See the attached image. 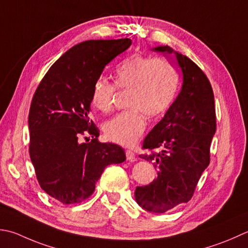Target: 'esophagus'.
<instances>
[{"label":"esophagus","mask_w":248,"mask_h":248,"mask_svg":"<svg viewBox=\"0 0 248 248\" xmlns=\"http://www.w3.org/2000/svg\"><path fill=\"white\" fill-rule=\"evenodd\" d=\"M125 157H127V160H129V161H134L135 159V154L134 152H132V150L130 149H127L125 150Z\"/></svg>","instance_id":"obj_1"}]
</instances>
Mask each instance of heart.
Listing matches in <instances>:
<instances>
[{
  "mask_svg": "<svg viewBox=\"0 0 248 248\" xmlns=\"http://www.w3.org/2000/svg\"><path fill=\"white\" fill-rule=\"evenodd\" d=\"M177 73L163 58H152L133 53L121 61L115 70V84L105 77L94 82L91 102L101 111L113 106L116 87L131 89L129 106L106 121L104 134L110 142L132 146L146 129V118L163 114L172 105L177 92Z\"/></svg>",
  "mask_w": 248,
  "mask_h": 248,
  "instance_id": "heart-1",
  "label": "heart"
}]
</instances>
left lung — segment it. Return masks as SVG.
<instances>
[{
	"label": "left lung",
	"instance_id": "obj_1",
	"mask_svg": "<svg viewBox=\"0 0 248 248\" xmlns=\"http://www.w3.org/2000/svg\"><path fill=\"white\" fill-rule=\"evenodd\" d=\"M174 53L183 72L176 100L144 140L140 155L157 169L149 185L137 187L135 200L144 210L162 213L187 203L195 193L202 173L210 164V148L216 131L214 93L206 75L188 57L169 46L155 48Z\"/></svg>",
	"mask_w": 248,
	"mask_h": 248
}]
</instances>
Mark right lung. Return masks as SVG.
Wrapping results in <instances>:
<instances>
[{"instance_id": "right-lung-1", "label": "right lung", "mask_w": 248, "mask_h": 248, "mask_svg": "<svg viewBox=\"0 0 248 248\" xmlns=\"http://www.w3.org/2000/svg\"><path fill=\"white\" fill-rule=\"evenodd\" d=\"M131 44L129 38L77 44L50 66L33 95L29 154L41 188L63 204L85 201L104 169L125 160L124 148L100 142L88 114L94 82ZM88 134L91 142L81 143Z\"/></svg>"}]
</instances>
